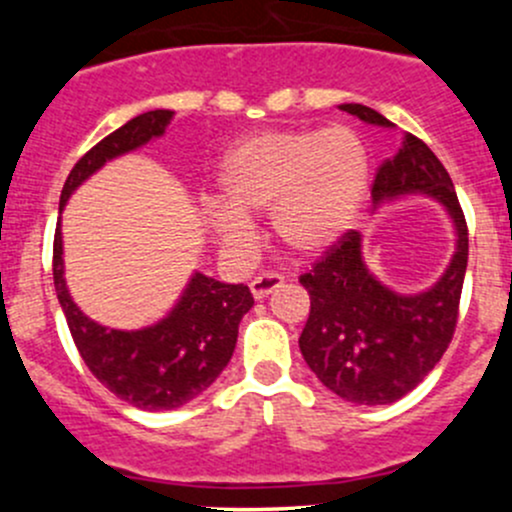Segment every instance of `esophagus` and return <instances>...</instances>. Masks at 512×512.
I'll use <instances>...</instances> for the list:
<instances>
[{
	"mask_svg": "<svg viewBox=\"0 0 512 512\" xmlns=\"http://www.w3.org/2000/svg\"><path fill=\"white\" fill-rule=\"evenodd\" d=\"M282 285H285V277L275 275V272H267V275L255 277V280L250 282V292L255 299H265L267 294L277 292Z\"/></svg>",
	"mask_w": 512,
	"mask_h": 512,
	"instance_id": "34e87169",
	"label": "esophagus"
}]
</instances>
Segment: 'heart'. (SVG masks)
<instances>
[{"label": "heart", "mask_w": 512, "mask_h": 512, "mask_svg": "<svg viewBox=\"0 0 512 512\" xmlns=\"http://www.w3.org/2000/svg\"><path fill=\"white\" fill-rule=\"evenodd\" d=\"M223 203L208 210L227 247L250 240V218L272 215L292 255L332 250L359 215L369 188V151L349 126L262 131L237 141L220 165Z\"/></svg>", "instance_id": "1"}]
</instances>
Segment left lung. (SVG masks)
I'll return each instance as SVG.
<instances>
[{
    "instance_id": "8db88e82",
    "label": "left lung",
    "mask_w": 512,
    "mask_h": 512,
    "mask_svg": "<svg viewBox=\"0 0 512 512\" xmlns=\"http://www.w3.org/2000/svg\"><path fill=\"white\" fill-rule=\"evenodd\" d=\"M339 108L371 126L394 128L389 118L361 103ZM409 195L436 200L456 232V252L436 285L416 294L386 287L364 262V242L354 230L299 277L312 302L299 352L332 394L359 406L394 404L416 389L441 361L456 329L468 265L466 218L441 160L406 133L396 156L376 173L371 213Z\"/></svg>"
}]
</instances>
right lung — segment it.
<instances>
[{
    "instance_id": "add662e5",
    "label": "right lung",
    "mask_w": 512,
    "mask_h": 512,
    "mask_svg": "<svg viewBox=\"0 0 512 512\" xmlns=\"http://www.w3.org/2000/svg\"><path fill=\"white\" fill-rule=\"evenodd\" d=\"M173 111L156 108L96 143L66 178L59 213L71 195L106 163L148 146L165 133ZM54 287L81 359L118 399L143 411H173L198 399L223 374L237 344L240 319L255 304L245 285L193 272L170 312L141 329H113L94 322L71 297L64 277L61 220L54 235Z\"/></svg>"
}]
</instances>
